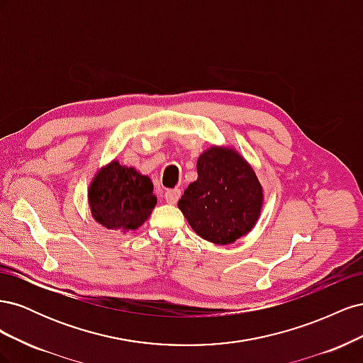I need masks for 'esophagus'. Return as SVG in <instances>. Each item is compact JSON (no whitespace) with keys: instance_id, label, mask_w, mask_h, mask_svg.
Instances as JSON below:
<instances>
[{"instance_id":"1","label":"esophagus","mask_w":363,"mask_h":363,"mask_svg":"<svg viewBox=\"0 0 363 363\" xmlns=\"http://www.w3.org/2000/svg\"><path fill=\"white\" fill-rule=\"evenodd\" d=\"M180 195H182L180 189H168L167 192H164V200H167L168 204H175L179 201Z\"/></svg>"}]
</instances>
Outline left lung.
<instances>
[{
	"mask_svg": "<svg viewBox=\"0 0 363 363\" xmlns=\"http://www.w3.org/2000/svg\"><path fill=\"white\" fill-rule=\"evenodd\" d=\"M199 179L188 186L179 208L194 232L218 245L233 244L256 225L262 184L248 162L230 147H211L196 162Z\"/></svg>",
	"mask_w": 363,
	"mask_h": 363,
	"instance_id": "left-lung-1",
	"label": "left lung"
}]
</instances>
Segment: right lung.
Instances as JSON below:
<instances>
[{
    "label": "right lung",
    "instance_id": "1",
    "mask_svg": "<svg viewBox=\"0 0 363 363\" xmlns=\"http://www.w3.org/2000/svg\"><path fill=\"white\" fill-rule=\"evenodd\" d=\"M87 199L98 224L123 232L144 224L157 203L150 177L131 167H121L118 160L95 174Z\"/></svg>",
    "mask_w": 363,
    "mask_h": 363
}]
</instances>
